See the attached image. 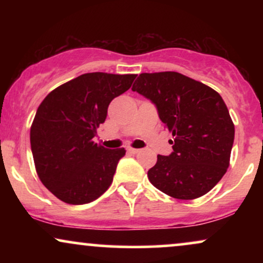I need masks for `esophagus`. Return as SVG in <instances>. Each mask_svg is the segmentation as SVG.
I'll use <instances>...</instances> for the list:
<instances>
[{"mask_svg": "<svg viewBox=\"0 0 263 263\" xmlns=\"http://www.w3.org/2000/svg\"><path fill=\"white\" fill-rule=\"evenodd\" d=\"M141 149H137V148H132V147H128L127 148V152L131 153V155H137L138 152H140Z\"/></svg>", "mask_w": 263, "mask_h": 263, "instance_id": "1", "label": "esophagus"}]
</instances>
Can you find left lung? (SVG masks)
<instances>
[{"mask_svg": "<svg viewBox=\"0 0 263 263\" xmlns=\"http://www.w3.org/2000/svg\"><path fill=\"white\" fill-rule=\"evenodd\" d=\"M155 104L173 135V152L157 156L149 182L172 198L190 200L210 192L226 173L235 127L215 90L176 71L140 74L132 86Z\"/></svg>", "mask_w": 263, "mask_h": 263, "instance_id": "obj_1", "label": "left lung"}]
</instances>
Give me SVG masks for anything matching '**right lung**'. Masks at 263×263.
I'll use <instances>...</instances> for the list:
<instances>
[{"instance_id": "obj_1", "label": "right lung", "mask_w": 263, "mask_h": 263, "mask_svg": "<svg viewBox=\"0 0 263 263\" xmlns=\"http://www.w3.org/2000/svg\"><path fill=\"white\" fill-rule=\"evenodd\" d=\"M137 75L86 73L54 89L39 105L31 127V148L41 182L66 204L91 203L111 185L125 148L92 141L115 98Z\"/></svg>"}]
</instances>
